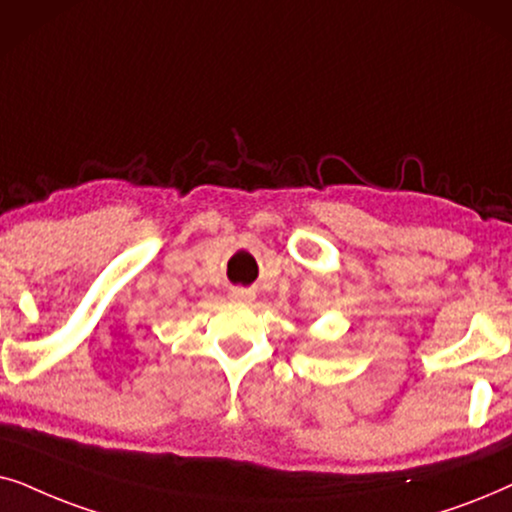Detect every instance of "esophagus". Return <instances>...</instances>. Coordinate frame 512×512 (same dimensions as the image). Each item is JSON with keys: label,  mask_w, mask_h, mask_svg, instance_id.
Here are the masks:
<instances>
[{"label": "esophagus", "mask_w": 512, "mask_h": 512, "mask_svg": "<svg viewBox=\"0 0 512 512\" xmlns=\"http://www.w3.org/2000/svg\"><path fill=\"white\" fill-rule=\"evenodd\" d=\"M231 297H234L236 302H250V299L255 297V292L245 290V288H234V290H231Z\"/></svg>", "instance_id": "esophagus-1"}]
</instances>
